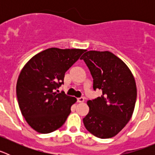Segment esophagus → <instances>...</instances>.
<instances>
[{
  "label": "esophagus",
  "mask_w": 155,
  "mask_h": 155,
  "mask_svg": "<svg viewBox=\"0 0 155 155\" xmlns=\"http://www.w3.org/2000/svg\"><path fill=\"white\" fill-rule=\"evenodd\" d=\"M78 102H84V98L83 97H81V98H78Z\"/></svg>",
  "instance_id": "esophagus-1"
}]
</instances>
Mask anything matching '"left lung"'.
Here are the masks:
<instances>
[{"instance_id": "1", "label": "left lung", "mask_w": 155, "mask_h": 155, "mask_svg": "<svg viewBox=\"0 0 155 155\" xmlns=\"http://www.w3.org/2000/svg\"><path fill=\"white\" fill-rule=\"evenodd\" d=\"M93 78V88L102 94L88 100L89 112L83 123L94 136L102 139L116 136L134 113L137 86L132 72L121 59L109 51H87L82 56Z\"/></svg>"}]
</instances>
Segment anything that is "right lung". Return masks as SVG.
Wrapping results in <instances>:
<instances>
[{"instance_id":"obj_1","label":"right lung","mask_w":155,"mask_h":155,"mask_svg":"<svg viewBox=\"0 0 155 155\" xmlns=\"http://www.w3.org/2000/svg\"><path fill=\"white\" fill-rule=\"evenodd\" d=\"M84 51L49 48L31 57L20 72L16 85L19 108L28 125L38 133L53 132L68 119L77 99L56 90L64 84L66 71Z\"/></svg>"}]
</instances>
